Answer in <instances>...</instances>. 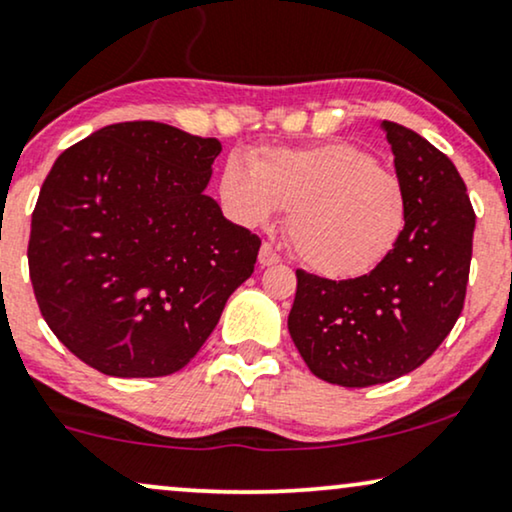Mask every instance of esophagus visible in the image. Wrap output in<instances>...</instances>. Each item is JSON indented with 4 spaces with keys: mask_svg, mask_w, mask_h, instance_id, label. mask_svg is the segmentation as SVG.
Listing matches in <instances>:
<instances>
[{
    "mask_svg": "<svg viewBox=\"0 0 512 512\" xmlns=\"http://www.w3.org/2000/svg\"><path fill=\"white\" fill-rule=\"evenodd\" d=\"M281 262V255L274 250V245L271 243H262L260 248V264L262 267H271V264H278Z\"/></svg>",
    "mask_w": 512,
    "mask_h": 512,
    "instance_id": "34e87169",
    "label": "esophagus"
}]
</instances>
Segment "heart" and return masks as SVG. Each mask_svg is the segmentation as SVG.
<instances>
[{
	"instance_id": "1",
	"label": "heart",
	"mask_w": 512,
	"mask_h": 512,
	"mask_svg": "<svg viewBox=\"0 0 512 512\" xmlns=\"http://www.w3.org/2000/svg\"><path fill=\"white\" fill-rule=\"evenodd\" d=\"M219 200L243 226L269 224L290 210L286 234L295 255L328 278L373 271L399 243L409 196L397 174L349 141L231 155L219 172Z\"/></svg>"
}]
</instances>
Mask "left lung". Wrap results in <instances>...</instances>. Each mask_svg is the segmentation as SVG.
Returning a JSON list of instances; mask_svg holds the SVG:
<instances>
[{
	"instance_id": "left-lung-1",
	"label": "left lung",
	"mask_w": 512,
	"mask_h": 512,
	"mask_svg": "<svg viewBox=\"0 0 512 512\" xmlns=\"http://www.w3.org/2000/svg\"><path fill=\"white\" fill-rule=\"evenodd\" d=\"M409 219L394 250L364 276L331 281L297 269L288 331L316 378L342 387L416 371L463 312L475 210L456 165L428 139L385 120Z\"/></svg>"
}]
</instances>
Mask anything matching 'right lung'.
Masks as SVG:
<instances>
[{"mask_svg": "<svg viewBox=\"0 0 512 512\" xmlns=\"http://www.w3.org/2000/svg\"><path fill=\"white\" fill-rule=\"evenodd\" d=\"M219 151L212 137L137 120L56 158L32 212L30 281L44 321L87 366L179 371L255 271L260 236L203 193Z\"/></svg>", "mask_w": 512, "mask_h": 512, "instance_id": "1", "label": "right lung"}]
</instances>
